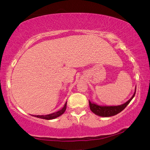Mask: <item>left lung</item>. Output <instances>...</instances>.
<instances>
[{
  "label": "left lung",
  "mask_w": 150,
  "mask_h": 150,
  "mask_svg": "<svg viewBox=\"0 0 150 150\" xmlns=\"http://www.w3.org/2000/svg\"><path fill=\"white\" fill-rule=\"evenodd\" d=\"M135 91H136V87L135 89V92L132 97L125 103L122 104L120 105H98L94 102H92L91 101H89L90 109L93 113L96 114L97 115L100 116V117H111V116H113L117 115V113H120L121 111H123L127 105L130 103V101L132 100L134 98L135 94Z\"/></svg>",
  "instance_id": "left-lung-1"
}]
</instances>
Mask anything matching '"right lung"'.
<instances>
[{
    "instance_id": "obj_1",
    "label": "right lung",
    "mask_w": 150,
    "mask_h": 150,
    "mask_svg": "<svg viewBox=\"0 0 150 150\" xmlns=\"http://www.w3.org/2000/svg\"><path fill=\"white\" fill-rule=\"evenodd\" d=\"M67 108V102L65 103V105H64L63 108L59 110L58 111H56V112L49 114V115H33L35 116V117H38V118H41V119H43V120H53V119H55L57 117H59V116L62 115V114L64 113Z\"/></svg>"
}]
</instances>
